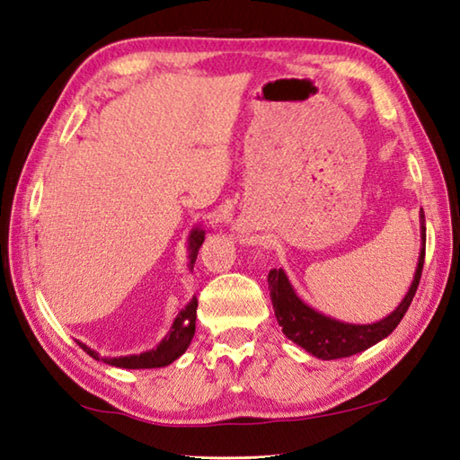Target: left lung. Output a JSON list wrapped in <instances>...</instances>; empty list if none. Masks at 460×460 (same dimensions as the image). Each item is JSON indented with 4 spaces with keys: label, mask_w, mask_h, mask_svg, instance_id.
Wrapping results in <instances>:
<instances>
[{
    "label": "left lung",
    "mask_w": 460,
    "mask_h": 460,
    "mask_svg": "<svg viewBox=\"0 0 460 460\" xmlns=\"http://www.w3.org/2000/svg\"><path fill=\"white\" fill-rule=\"evenodd\" d=\"M424 249H427V225H424V211L420 208V253L411 288H408L402 302L394 310L372 323L340 322L336 317L317 312L315 307L305 304L297 296L286 271L271 270L270 275H267V283H270L273 312L275 317H278V323L281 325V332L286 333L288 340L304 348L307 354L322 358V360L348 358L378 344V341L388 338L396 330V325L412 304V297L422 275Z\"/></svg>",
    "instance_id": "8db88e82"
}]
</instances>
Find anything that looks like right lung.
<instances>
[{
	"instance_id": "obj_1",
	"label": "right lung",
	"mask_w": 460,
	"mask_h": 460,
	"mask_svg": "<svg viewBox=\"0 0 460 460\" xmlns=\"http://www.w3.org/2000/svg\"><path fill=\"white\" fill-rule=\"evenodd\" d=\"M189 243H187V252H189V270L193 271L195 261H197V253L201 249L203 241H205V229L201 225L190 229L189 233ZM197 296L190 297V302L182 307V310L174 317L169 332L166 336L158 341L155 348L146 349V352L140 354H128V356H100L94 352L90 346L82 344L78 341V346L84 349L86 354H90L96 360H102L104 364L116 366V368H127V370H143V368H163V366H169L179 356L185 354V349L189 348L190 340L195 336V320H197Z\"/></svg>"
}]
</instances>
